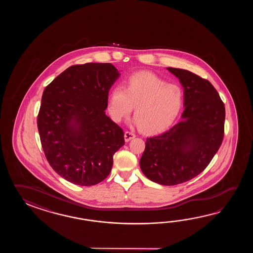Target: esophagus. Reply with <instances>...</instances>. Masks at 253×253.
Returning a JSON list of instances; mask_svg holds the SVG:
<instances>
[{
  "instance_id": "esophagus-1",
  "label": "esophagus",
  "mask_w": 253,
  "mask_h": 253,
  "mask_svg": "<svg viewBox=\"0 0 253 253\" xmlns=\"http://www.w3.org/2000/svg\"><path fill=\"white\" fill-rule=\"evenodd\" d=\"M125 141L128 142L131 139H133L135 137V134L133 132H129V131H126L124 134Z\"/></svg>"
}]
</instances>
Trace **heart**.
Here are the masks:
<instances>
[{
  "label": "heart",
  "instance_id": "heart-1",
  "mask_svg": "<svg viewBox=\"0 0 253 253\" xmlns=\"http://www.w3.org/2000/svg\"><path fill=\"white\" fill-rule=\"evenodd\" d=\"M181 86L150 72H138L129 77L126 87L115 86L109 94L108 110L111 119L120 122L134 107V117L141 131L158 134L166 131L177 118L183 107Z\"/></svg>",
  "mask_w": 253,
  "mask_h": 253
}]
</instances>
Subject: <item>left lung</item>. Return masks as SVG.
Here are the masks:
<instances>
[{"instance_id": "8db88e82", "label": "left lung", "mask_w": 253, "mask_h": 253, "mask_svg": "<svg viewBox=\"0 0 253 253\" xmlns=\"http://www.w3.org/2000/svg\"><path fill=\"white\" fill-rule=\"evenodd\" d=\"M183 87L182 119L158 136L147 138L140 168L151 181L175 185L197 176L219 150L225 108L214 86L188 70L167 68Z\"/></svg>"}]
</instances>
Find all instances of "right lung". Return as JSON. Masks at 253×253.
<instances>
[{
    "instance_id": "obj_1",
    "label": "right lung",
    "mask_w": 253,
    "mask_h": 253,
    "mask_svg": "<svg viewBox=\"0 0 253 253\" xmlns=\"http://www.w3.org/2000/svg\"><path fill=\"white\" fill-rule=\"evenodd\" d=\"M119 76L110 63L74 65L43 91L37 121L43 151L54 171L70 183L102 182L125 145L123 130L105 112Z\"/></svg>"
}]
</instances>
